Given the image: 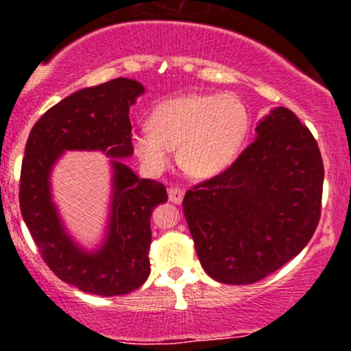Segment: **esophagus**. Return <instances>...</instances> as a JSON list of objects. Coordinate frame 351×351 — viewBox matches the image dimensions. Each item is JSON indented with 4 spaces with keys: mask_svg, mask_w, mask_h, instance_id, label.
Returning a JSON list of instances; mask_svg holds the SVG:
<instances>
[{
    "mask_svg": "<svg viewBox=\"0 0 351 351\" xmlns=\"http://www.w3.org/2000/svg\"><path fill=\"white\" fill-rule=\"evenodd\" d=\"M183 196H184V189H181L178 186H173L168 189V198H170L171 203L180 204L181 201H183Z\"/></svg>",
    "mask_w": 351,
    "mask_h": 351,
    "instance_id": "obj_1",
    "label": "esophagus"
}]
</instances>
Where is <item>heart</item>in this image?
I'll return each instance as SVG.
<instances>
[{"instance_id":"b5f03b06","label":"heart","mask_w":351,"mask_h":351,"mask_svg":"<svg viewBox=\"0 0 351 351\" xmlns=\"http://www.w3.org/2000/svg\"><path fill=\"white\" fill-rule=\"evenodd\" d=\"M150 130L134 135V150L152 173L178 162L195 178H211L236 162L249 134V112L234 95L191 94L158 104L148 119Z\"/></svg>"}]
</instances>
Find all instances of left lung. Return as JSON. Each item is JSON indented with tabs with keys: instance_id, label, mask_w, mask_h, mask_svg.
Listing matches in <instances>:
<instances>
[{
	"instance_id": "8db88e82",
	"label": "left lung",
	"mask_w": 351,
	"mask_h": 351,
	"mask_svg": "<svg viewBox=\"0 0 351 351\" xmlns=\"http://www.w3.org/2000/svg\"><path fill=\"white\" fill-rule=\"evenodd\" d=\"M226 171L188 189L183 213L199 263L223 284L264 279L299 254L320 221L324 162L297 115L274 108Z\"/></svg>"
}]
</instances>
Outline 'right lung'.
Masks as SVG:
<instances>
[{"instance_id": "right-lung-1", "label": "right lung", "mask_w": 351, "mask_h": 351, "mask_svg": "<svg viewBox=\"0 0 351 351\" xmlns=\"http://www.w3.org/2000/svg\"><path fill=\"white\" fill-rule=\"evenodd\" d=\"M143 92L142 84L125 77L80 88L51 107L27 138L19 180L23 219L44 263L60 280L82 292L125 295L150 276V217L153 208L168 199L167 188L138 178L117 160L134 153L128 112ZM67 149H99L114 158L108 237L94 253L71 241L50 198L51 167Z\"/></svg>"}]
</instances>
